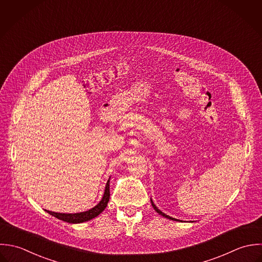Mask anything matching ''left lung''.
I'll return each mask as SVG.
<instances>
[{"mask_svg":"<svg viewBox=\"0 0 262 262\" xmlns=\"http://www.w3.org/2000/svg\"><path fill=\"white\" fill-rule=\"evenodd\" d=\"M150 201H151V205H152V207L155 208V210L159 213V214H161V215H163L164 217H167V219H169V220H172V221H178L179 222V220H177V219H174V217H172V216H170V215H167L166 213H164L162 210H160L157 206H156V204L154 203V201H152V199H150Z\"/></svg>","mask_w":262,"mask_h":262,"instance_id":"1","label":"left lung"}]
</instances>
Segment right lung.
Segmentation results:
<instances>
[{
  "instance_id": "add662e5",
  "label": "right lung",
  "mask_w": 262,
  "mask_h": 262,
  "mask_svg": "<svg viewBox=\"0 0 262 262\" xmlns=\"http://www.w3.org/2000/svg\"><path fill=\"white\" fill-rule=\"evenodd\" d=\"M111 179V177H110ZM110 179L106 182L105 188H104V193L102 195L101 200L92 208L88 209L86 211H82V212H77V213H62V212H55V211H51V210H47L46 211L48 213H50L51 215L67 222L69 224H80V223H84L90 221L92 219H94L95 216H97L99 213H101L104 208L107 205V202L110 200Z\"/></svg>"
}]
</instances>
